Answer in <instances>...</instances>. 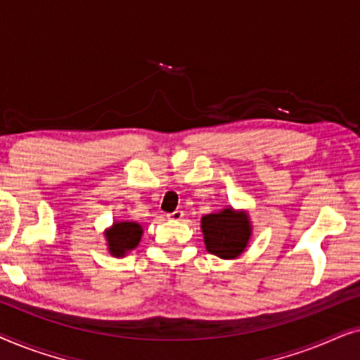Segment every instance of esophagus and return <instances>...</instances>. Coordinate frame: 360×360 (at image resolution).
<instances>
[{
	"mask_svg": "<svg viewBox=\"0 0 360 360\" xmlns=\"http://www.w3.org/2000/svg\"><path fill=\"white\" fill-rule=\"evenodd\" d=\"M167 218H169L170 221H181V218H184V211H180V210L172 211V213L167 214Z\"/></svg>",
	"mask_w": 360,
	"mask_h": 360,
	"instance_id": "obj_1",
	"label": "esophagus"
}]
</instances>
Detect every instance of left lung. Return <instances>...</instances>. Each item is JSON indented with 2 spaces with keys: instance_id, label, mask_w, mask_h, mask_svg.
I'll return each instance as SVG.
<instances>
[{
  "instance_id": "8db88e82",
  "label": "left lung",
  "mask_w": 360,
  "mask_h": 360,
  "mask_svg": "<svg viewBox=\"0 0 360 360\" xmlns=\"http://www.w3.org/2000/svg\"><path fill=\"white\" fill-rule=\"evenodd\" d=\"M201 229H203L208 252L218 255L221 259L238 257L248 245L250 236L248 216L244 213H236L233 208L203 216Z\"/></svg>"
}]
</instances>
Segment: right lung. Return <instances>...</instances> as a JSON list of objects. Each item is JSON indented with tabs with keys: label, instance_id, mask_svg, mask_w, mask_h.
<instances>
[{
	"label": "right lung",
	"instance_id": "obj_1",
	"mask_svg": "<svg viewBox=\"0 0 360 360\" xmlns=\"http://www.w3.org/2000/svg\"><path fill=\"white\" fill-rule=\"evenodd\" d=\"M141 236L142 228L137 223H116L106 234L110 252L116 257L124 255L139 244Z\"/></svg>",
	"mask_w": 360,
	"mask_h": 360
}]
</instances>
